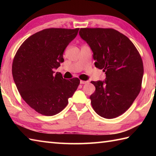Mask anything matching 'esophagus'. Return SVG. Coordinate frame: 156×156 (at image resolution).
Wrapping results in <instances>:
<instances>
[{
  "instance_id": "obj_1",
  "label": "esophagus",
  "mask_w": 156,
  "mask_h": 156,
  "mask_svg": "<svg viewBox=\"0 0 156 156\" xmlns=\"http://www.w3.org/2000/svg\"><path fill=\"white\" fill-rule=\"evenodd\" d=\"M88 83V81H84V80H80V84H84Z\"/></svg>"
}]
</instances>
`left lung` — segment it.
Here are the masks:
<instances>
[{
	"instance_id": "left-lung-1",
	"label": "left lung",
	"mask_w": 156,
	"mask_h": 156,
	"mask_svg": "<svg viewBox=\"0 0 156 156\" xmlns=\"http://www.w3.org/2000/svg\"><path fill=\"white\" fill-rule=\"evenodd\" d=\"M80 37L93 52L94 65L105 72L104 81H92L94 111L105 119L123 114L141 90L144 65L141 55L127 37L113 29L82 28Z\"/></svg>"
}]
</instances>
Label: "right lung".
<instances>
[{
	"mask_svg": "<svg viewBox=\"0 0 156 156\" xmlns=\"http://www.w3.org/2000/svg\"><path fill=\"white\" fill-rule=\"evenodd\" d=\"M78 31V28L44 29L26 39L15 55L12 74L19 94L43 115L61 112L80 84L78 78L66 80L60 72H54L64 62L65 49Z\"/></svg>",
	"mask_w": 156,
	"mask_h": 156,
	"instance_id": "right-lung-1",
	"label": "right lung"
}]
</instances>
